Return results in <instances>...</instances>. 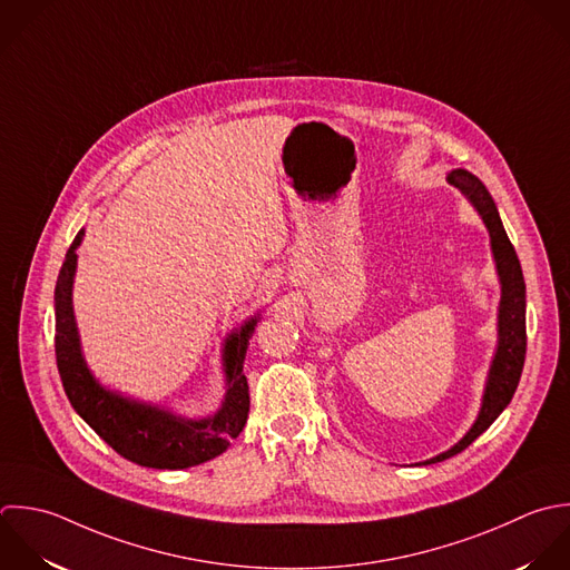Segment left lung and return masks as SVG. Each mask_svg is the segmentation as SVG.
Masks as SVG:
<instances>
[{"label": "left lung", "mask_w": 570, "mask_h": 570, "mask_svg": "<svg viewBox=\"0 0 570 570\" xmlns=\"http://www.w3.org/2000/svg\"><path fill=\"white\" fill-rule=\"evenodd\" d=\"M446 179L451 186L460 188L469 197V202L478 208V213L482 215L491 233V248H493V257H495V266L502 284V299H500V313H498V351L489 371V382H487L480 415L471 426V431L453 449H449L446 453L433 460H426L424 464L444 462L462 453L500 417V413L511 404L518 391L524 360H527V284H524L518 253L500 219L498 206L491 193L487 190V186L469 170L455 168L449 173Z\"/></svg>", "instance_id": "obj_1"}]
</instances>
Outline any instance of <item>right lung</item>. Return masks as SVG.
Masks as SVG:
<instances>
[{"label": "right lung", "mask_w": 570, "mask_h": 570, "mask_svg": "<svg viewBox=\"0 0 570 570\" xmlns=\"http://www.w3.org/2000/svg\"><path fill=\"white\" fill-rule=\"evenodd\" d=\"M79 230L66 253L55 284V357L57 371L77 415L121 458L148 469H188L222 455L248 420V382L244 357L257 317H250L224 344L226 395L222 409L206 420H184L164 409L121 397L104 389L88 371L72 315V277Z\"/></svg>", "instance_id": "1"}]
</instances>
